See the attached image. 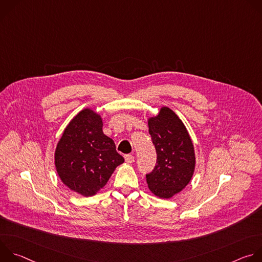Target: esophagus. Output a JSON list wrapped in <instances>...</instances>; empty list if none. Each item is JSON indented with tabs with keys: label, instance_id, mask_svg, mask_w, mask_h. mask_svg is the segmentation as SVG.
Wrapping results in <instances>:
<instances>
[{
	"label": "esophagus",
	"instance_id": "esophagus-1",
	"mask_svg": "<svg viewBox=\"0 0 262 262\" xmlns=\"http://www.w3.org/2000/svg\"><path fill=\"white\" fill-rule=\"evenodd\" d=\"M124 160H125V162H126L127 164H132V163L134 162L135 158H134L132 155H126V156H124Z\"/></svg>",
	"mask_w": 262,
	"mask_h": 262
}]
</instances>
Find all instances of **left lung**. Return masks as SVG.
I'll return each instance as SVG.
<instances>
[{"instance_id":"left-lung-1","label":"left lung","mask_w":262,"mask_h":262,"mask_svg":"<svg viewBox=\"0 0 262 262\" xmlns=\"http://www.w3.org/2000/svg\"><path fill=\"white\" fill-rule=\"evenodd\" d=\"M149 134L157 150V165L146 174L149 190L163 199L181 192L191 181L196 165L192 139L174 112L163 106L148 119Z\"/></svg>"}]
</instances>
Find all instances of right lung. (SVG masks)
Instances as JSON below:
<instances>
[{
  "label": "right lung",
  "mask_w": 262,
  "mask_h": 262,
  "mask_svg": "<svg viewBox=\"0 0 262 262\" xmlns=\"http://www.w3.org/2000/svg\"><path fill=\"white\" fill-rule=\"evenodd\" d=\"M124 159L114 141L102 132V119L84 108L71 119L55 151V166L62 182L84 197L95 195Z\"/></svg>",
  "instance_id": "add662e5"
}]
</instances>
